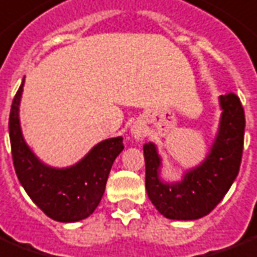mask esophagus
Returning a JSON list of instances; mask_svg holds the SVG:
<instances>
[{
    "label": "esophagus",
    "instance_id": "esophagus-1",
    "mask_svg": "<svg viewBox=\"0 0 257 257\" xmlns=\"http://www.w3.org/2000/svg\"><path fill=\"white\" fill-rule=\"evenodd\" d=\"M131 135H132V137H135L136 140H142L143 137H144V125H143L142 122L133 124V126L131 128Z\"/></svg>",
    "mask_w": 257,
    "mask_h": 257
}]
</instances>
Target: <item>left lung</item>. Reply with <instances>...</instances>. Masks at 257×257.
<instances>
[{
	"label": "left lung",
	"mask_w": 257,
	"mask_h": 257,
	"mask_svg": "<svg viewBox=\"0 0 257 257\" xmlns=\"http://www.w3.org/2000/svg\"><path fill=\"white\" fill-rule=\"evenodd\" d=\"M218 132L202 163L186 172L181 182L162 181V158L154 143L144 144L146 189L151 202L170 220H198L214 209L236 179L244 146L245 115L234 93L220 95Z\"/></svg>",
	"instance_id": "1"
}]
</instances>
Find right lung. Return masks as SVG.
<instances>
[{"mask_svg": "<svg viewBox=\"0 0 257 257\" xmlns=\"http://www.w3.org/2000/svg\"><path fill=\"white\" fill-rule=\"evenodd\" d=\"M23 83L12 102L9 137L16 174L31 199L50 218L76 222L87 218L101 202L115 158L124 150L122 137L98 143L85 158L66 168L47 166L37 159L24 140L20 126Z\"/></svg>", "mask_w": 257, "mask_h": 257, "instance_id": "add662e5", "label": "right lung"}]
</instances>
